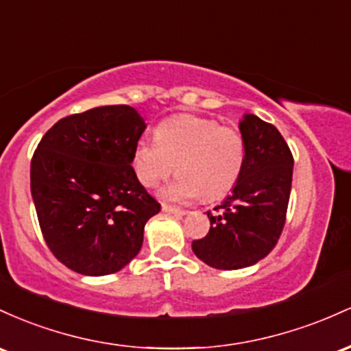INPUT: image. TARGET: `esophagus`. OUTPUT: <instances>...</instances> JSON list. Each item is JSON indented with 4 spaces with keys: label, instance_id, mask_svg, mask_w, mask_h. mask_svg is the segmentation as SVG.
<instances>
[{
    "label": "esophagus",
    "instance_id": "obj_1",
    "mask_svg": "<svg viewBox=\"0 0 351 351\" xmlns=\"http://www.w3.org/2000/svg\"><path fill=\"white\" fill-rule=\"evenodd\" d=\"M162 212L165 214H174V215H186L187 210H182V208H177V207H172V206H167V204H162Z\"/></svg>",
    "mask_w": 351,
    "mask_h": 351
}]
</instances>
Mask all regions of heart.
Listing matches in <instances>:
<instances>
[{
    "label": "heart",
    "mask_w": 351,
    "mask_h": 351,
    "mask_svg": "<svg viewBox=\"0 0 351 351\" xmlns=\"http://www.w3.org/2000/svg\"><path fill=\"white\" fill-rule=\"evenodd\" d=\"M243 162L245 143L237 129L194 114L162 121L156 139H141L132 154L134 171L144 187H156L176 167L179 176L162 191V197L174 202L223 195L239 180Z\"/></svg>",
    "instance_id": "heart-1"
}]
</instances>
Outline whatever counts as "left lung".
<instances>
[{"instance_id":"8db88e82","label":"left lung","mask_w":351,"mask_h":351,"mask_svg":"<svg viewBox=\"0 0 351 351\" xmlns=\"http://www.w3.org/2000/svg\"><path fill=\"white\" fill-rule=\"evenodd\" d=\"M239 129L245 143L242 174L215 214L207 212L208 234L192 242L197 258L219 270L250 267L270 254L292 189L293 157L278 129L255 114H243Z\"/></svg>"}]
</instances>
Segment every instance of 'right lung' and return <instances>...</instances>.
<instances>
[{"mask_svg":"<svg viewBox=\"0 0 351 351\" xmlns=\"http://www.w3.org/2000/svg\"><path fill=\"white\" fill-rule=\"evenodd\" d=\"M145 129L131 106H101L58 121L31 160V195L59 262L89 277L124 269L145 222L160 210L132 169Z\"/></svg>","mask_w":351,"mask_h":351,"instance_id":"obj_1","label":"right lung"}]
</instances>
